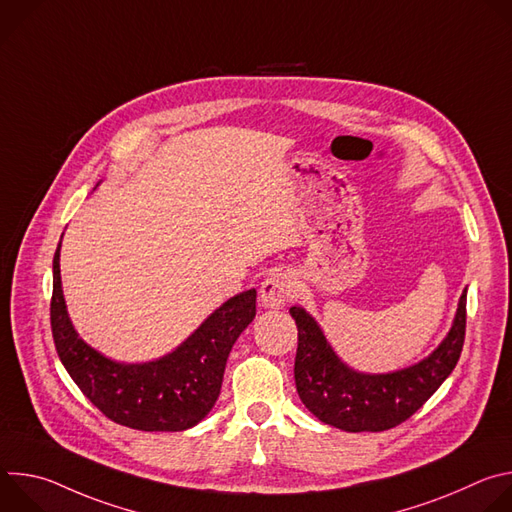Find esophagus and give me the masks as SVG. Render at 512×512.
<instances>
[{"instance_id":"esophagus-1","label":"esophagus","mask_w":512,"mask_h":512,"mask_svg":"<svg viewBox=\"0 0 512 512\" xmlns=\"http://www.w3.org/2000/svg\"><path fill=\"white\" fill-rule=\"evenodd\" d=\"M296 294V283L287 273L275 271L261 283V302L267 308H281Z\"/></svg>"}]
</instances>
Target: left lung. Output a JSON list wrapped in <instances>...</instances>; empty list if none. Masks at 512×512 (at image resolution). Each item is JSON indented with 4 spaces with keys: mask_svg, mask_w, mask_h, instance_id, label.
Returning a JSON list of instances; mask_svg holds the SVG:
<instances>
[{
    "mask_svg": "<svg viewBox=\"0 0 512 512\" xmlns=\"http://www.w3.org/2000/svg\"><path fill=\"white\" fill-rule=\"evenodd\" d=\"M289 314L298 326L294 377L302 403L338 429L385 431L409 419L456 369L466 336V289L444 342L413 367L385 375L346 367L304 308L294 306Z\"/></svg>",
    "mask_w": 512,
    "mask_h": 512,
    "instance_id": "1",
    "label": "left lung"
}]
</instances>
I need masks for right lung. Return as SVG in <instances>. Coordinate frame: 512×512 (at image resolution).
Here are the masks:
<instances>
[{
  "label": "right lung",
  "instance_id": "obj_1",
  "mask_svg": "<svg viewBox=\"0 0 512 512\" xmlns=\"http://www.w3.org/2000/svg\"><path fill=\"white\" fill-rule=\"evenodd\" d=\"M52 275L50 326L56 352L72 381L105 417L141 431H184L208 415L221 393L229 352L255 318V289L214 310L174 352L125 364L91 348L72 328L62 296L60 245Z\"/></svg>",
  "mask_w": 512,
  "mask_h": 512
}]
</instances>
